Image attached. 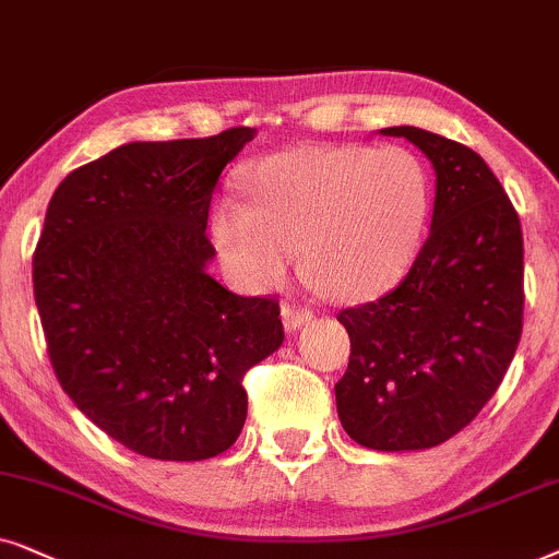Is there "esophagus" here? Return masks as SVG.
<instances>
[{
	"mask_svg": "<svg viewBox=\"0 0 559 559\" xmlns=\"http://www.w3.org/2000/svg\"><path fill=\"white\" fill-rule=\"evenodd\" d=\"M311 309L307 307H296V304H292V307H284L281 309V319H284V326L286 332H296L299 326H304L307 322H311Z\"/></svg>",
	"mask_w": 559,
	"mask_h": 559,
	"instance_id": "obj_1",
	"label": "esophagus"
}]
</instances>
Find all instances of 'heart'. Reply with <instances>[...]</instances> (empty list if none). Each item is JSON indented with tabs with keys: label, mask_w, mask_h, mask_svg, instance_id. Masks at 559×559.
Returning <instances> with one entry per match:
<instances>
[{
	"label": "heart",
	"mask_w": 559,
	"mask_h": 559,
	"mask_svg": "<svg viewBox=\"0 0 559 559\" xmlns=\"http://www.w3.org/2000/svg\"><path fill=\"white\" fill-rule=\"evenodd\" d=\"M250 202L212 210V240L233 278L273 288L304 248L307 267L345 301L376 299L414 265L431 214V174L404 145H304L242 170Z\"/></svg>",
	"instance_id": "1"
}]
</instances>
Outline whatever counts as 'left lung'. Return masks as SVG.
<instances>
[{"label": "left lung", "mask_w": 559, "mask_h": 559, "mask_svg": "<svg viewBox=\"0 0 559 559\" xmlns=\"http://www.w3.org/2000/svg\"><path fill=\"white\" fill-rule=\"evenodd\" d=\"M406 138L437 174L435 214L406 278L342 309L349 366L334 385L357 444L429 450L467 427L501 385L524 317V237L493 170L471 147L419 128Z\"/></svg>", "instance_id": "left-lung-1"}]
</instances>
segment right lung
<instances>
[{
  "label": "right lung",
  "mask_w": 559,
  "mask_h": 559,
  "mask_svg": "<svg viewBox=\"0 0 559 559\" xmlns=\"http://www.w3.org/2000/svg\"><path fill=\"white\" fill-rule=\"evenodd\" d=\"M252 135L119 145L48 204L33 288L50 362L79 412L138 455L193 463L233 448L242 376L284 342L278 301L206 273L214 186Z\"/></svg>",
  "instance_id": "add662e5"
}]
</instances>
